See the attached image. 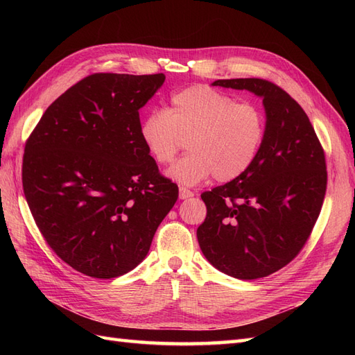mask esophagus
I'll use <instances>...</instances> for the list:
<instances>
[{
	"instance_id": "esophagus-1",
	"label": "esophagus",
	"mask_w": 355,
	"mask_h": 355,
	"mask_svg": "<svg viewBox=\"0 0 355 355\" xmlns=\"http://www.w3.org/2000/svg\"><path fill=\"white\" fill-rule=\"evenodd\" d=\"M191 197H194V192L189 191L188 188H184V187L179 188V198L180 200H188Z\"/></svg>"
}]
</instances>
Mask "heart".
I'll list each match as a JSON object with an SVG mask.
<instances>
[{
  "label": "heart",
  "mask_w": 355,
  "mask_h": 355,
  "mask_svg": "<svg viewBox=\"0 0 355 355\" xmlns=\"http://www.w3.org/2000/svg\"><path fill=\"white\" fill-rule=\"evenodd\" d=\"M139 133L161 166L173 163L188 141L191 153L168 170V176L191 187L211 176L218 182L243 176L261 153L266 121L257 106L196 84L171 94L167 110L149 112Z\"/></svg>",
  "instance_id": "1"
}]
</instances>
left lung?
I'll return each instance as SVG.
<instances>
[{
  "label": "left lung",
  "mask_w": 355,
  "mask_h": 355,
  "mask_svg": "<svg viewBox=\"0 0 355 355\" xmlns=\"http://www.w3.org/2000/svg\"><path fill=\"white\" fill-rule=\"evenodd\" d=\"M213 85L262 98L266 133L243 176L201 194L207 214L197 239L214 268L254 280L292 262L309 239L326 196V157L305 111L274 83L234 78Z\"/></svg>",
  "instance_id": "left-lung-1"
}]
</instances>
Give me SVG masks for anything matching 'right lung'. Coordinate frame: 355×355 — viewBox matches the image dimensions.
Wrapping results in <instances>:
<instances>
[{
	"instance_id": "obj_1",
	"label": "right lung",
	"mask_w": 355,
	"mask_h": 355,
	"mask_svg": "<svg viewBox=\"0 0 355 355\" xmlns=\"http://www.w3.org/2000/svg\"><path fill=\"white\" fill-rule=\"evenodd\" d=\"M164 73H92L53 102L28 137L22 184L42 237L93 278L132 271L175 206L178 185L141 139L139 110Z\"/></svg>"
}]
</instances>
